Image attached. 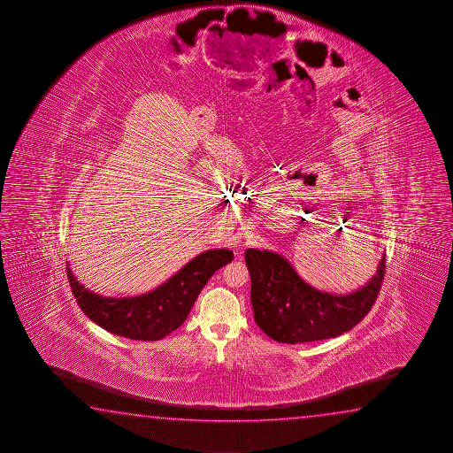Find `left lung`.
<instances>
[{
  "label": "left lung",
  "mask_w": 453,
  "mask_h": 453,
  "mask_svg": "<svg viewBox=\"0 0 453 453\" xmlns=\"http://www.w3.org/2000/svg\"><path fill=\"white\" fill-rule=\"evenodd\" d=\"M250 302L257 326L277 342H319L354 328L372 309L385 276L387 254L372 279L349 295L303 282L293 265L271 250H246Z\"/></svg>",
  "instance_id": "1"
}]
</instances>
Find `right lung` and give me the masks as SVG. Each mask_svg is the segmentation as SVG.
<instances>
[{
	"mask_svg": "<svg viewBox=\"0 0 453 453\" xmlns=\"http://www.w3.org/2000/svg\"><path fill=\"white\" fill-rule=\"evenodd\" d=\"M232 258L229 250H205L157 288L132 297H104L88 291L70 266L66 276L79 307L99 327L129 340L157 342L184 324L210 277Z\"/></svg>",
	"mask_w": 453,
	"mask_h": 453,
	"instance_id": "1",
	"label": "right lung"
}]
</instances>
